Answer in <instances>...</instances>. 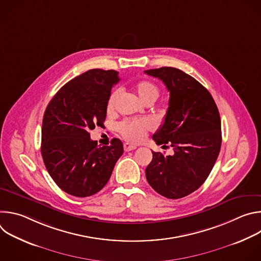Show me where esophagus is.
Segmentation results:
<instances>
[{"instance_id": "34e87169", "label": "esophagus", "mask_w": 261, "mask_h": 261, "mask_svg": "<svg viewBox=\"0 0 261 261\" xmlns=\"http://www.w3.org/2000/svg\"><path fill=\"white\" fill-rule=\"evenodd\" d=\"M136 147H137L136 145H134V144H130V143H128V142L124 143V150H125L126 152H129V151H133V150H135Z\"/></svg>"}]
</instances>
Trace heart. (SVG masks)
Masks as SVG:
<instances>
[{
  "mask_svg": "<svg viewBox=\"0 0 261 261\" xmlns=\"http://www.w3.org/2000/svg\"><path fill=\"white\" fill-rule=\"evenodd\" d=\"M134 88L139 99L145 104L150 102L154 103L160 95L159 88L154 83L148 81L138 82ZM120 96V89H115L110 92L106 102V110L108 114L113 113L115 110ZM117 128L120 134L126 140L131 142H139L144 138L146 132L152 128V125L146 120H126L119 123Z\"/></svg>",
  "mask_w": 261,
  "mask_h": 261,
  "instance_id": "b5f03b06",
  "label": "heart"
}]
</instances>
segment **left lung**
I'll list each match as a JSON object with an SVG mask.
<instances>
[{
    "label": "left lung",
    "instance_id": "left-lung-1",
    "mask_svg": "<svg viewBox=\"0 0 261 261\" xmlns=\"http://www.w3.org/2000/svg\"><path fill=\"white\" fill-rule=\"evenodd\" d=\"M144 73L161 80L169 92L164 123L153 135L173 155L152 152L145 168L151 187L160 195L177 199L197 190L211 173L221 148V120L210 92L179 69L162 67Z\"/></svg>",
    "mask_w": 261,
    "mask_h": 261
}]
</instances>
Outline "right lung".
Masks as SVG:
<instances>
[{
    "mask_svg": "<svg viewBox=\"0 0 261 261\" xmlns=\"http://www.w3.org/2000/svg\"><path fill=\"white\" fill-rule=\"evenodd\" d=\"M118 74L89 70L63 86L45 109L41 155L51 178L70 195L88 197L99 192L123 155L120 139L100 146L90 137V130L103 126L108 96L120 81Z\"/></svg>",
    "mask_w": 261,
    "mask_h": 261,
    "instance_id": "obj_1",
    "label": "right lung"
}]
</instances>
